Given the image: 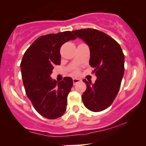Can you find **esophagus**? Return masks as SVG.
Listing matches in <instances>:
<instances>
[{"mask_svg":"<svg viewBox=\"0 0 146 146\" xmlns=\"http://www.w3.org/2000/svg\"><path fill=\"white\" fill-rule=\"evenodd\" d=\"M81 81V80L80 79V78H73V83H74V85L76 84V83H78V82H80Z\"/></svg>","mask_w":146,"mask_h":146,"instance_id":"34e87169","label":"esophagus"}]
</instances>
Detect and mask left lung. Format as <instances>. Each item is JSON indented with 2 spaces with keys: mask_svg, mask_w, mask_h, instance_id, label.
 <instances>
[{
  "mask_svg": "<svg viewBox=\"0 0 146 146\" xmlns=\"http://www.w3.org/2000/svg\"><path fill=\"white\" fill-rule=\"evenodd\" d=\"M89 46L90 65L96 78L94 83L83 79L87 86L82 94L84 106L92 112L109 107L118 94L124 74V54L119 44L101 31L82 29L73 31Z\"/></svg>",
  "mask_w": 146,
  "mask_h": 146,
  "instance_id": "8db88e82",
  "label": "left lung"
}]
</instances>
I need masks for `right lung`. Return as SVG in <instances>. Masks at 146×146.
Returning <instances> with one entry per match:
<instances>
[{"label":"right lung","mask_w":146,"mask_h":146,"mask_svg":"<svg viewBox=\"0 0 146 146\" xmlns=\"http://www.w3.org/2000/svg\"><path fill=\"white\" fill-rule=\"evenodd\" d=\"M76 36L70 31L38 37L25 52L21 63L23 82L27 97L40 115L49 119L61 117L73 86L71 77L52 79L54 65L60 64V47Z\"/></svg>","instance_id":"1"}]
</instances>
